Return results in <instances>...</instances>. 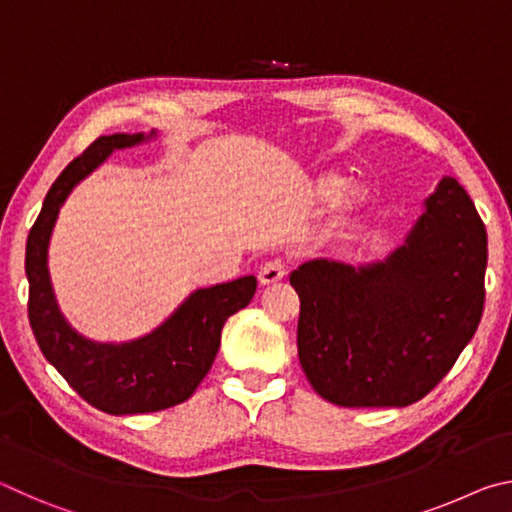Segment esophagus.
I'll return each instance as SVG.
<instances>
[{"instance_id":"34e87169","label":"esophagus","mask_w":512,"mask_h":512,"mask_svg":"<svg viewBox=\"0 0 512 512\" xmlns=\"http://www.w3.org/2000/svg\"><path fill=\"white\" fill-rule=\"evenodd\" d=\"M284 275H287V266H284L280 259H273V262H266L262 268H259V284L262 287H273V284L282 282Z\"/></svg>"}]
</instances>
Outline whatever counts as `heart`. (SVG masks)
<instances>
[{
    "label": "heart",
    "mask_w": 512,
    "mask_h": 512,
    "mask_svg": "<svg viewBox=\"0 0 512 512\" xmlns=\"http://www.w3.org/2000/svg\"><path fill=\"white\" fill-rule=\"evenodd\" d=\"M336 188V178L334 176H323L318 178L316 183V194L320 198L331 196L333 189ZM332 197V212H334V221L336 223H345L350 221L354 214H359L363 207H366L368 198H370V189L366 183L361 180H348L343 183Z\"/></svg>",
    "instance_id": "b5f03b06"
}]
</instances>
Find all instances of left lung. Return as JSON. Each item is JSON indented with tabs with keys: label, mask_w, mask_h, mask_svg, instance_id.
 <instances>
[{
	"label": "left lung",
	"mask_w": 512,
	"mask_h": 512,
	"mask_svg": "<svg viewBox=\"0 0 512 512\" xmlns=\"http://www.w3.org/2000/svg\"><path fill=\"white\" fill-rule=\"evenodd\" d=\"M485 266V225L454 178L440 180L402 246L379 262L300 264L289 280L309 384L339 406L422 400L479 327Z\"/></svg>",
	"instance_id": "obj_1"
}]
</instances>
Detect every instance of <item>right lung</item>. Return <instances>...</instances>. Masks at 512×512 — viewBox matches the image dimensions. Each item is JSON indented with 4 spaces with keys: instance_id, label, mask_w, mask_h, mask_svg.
<instances>
[{
    "instance_id": "add662e5",
    "label": "right lung",
    "mask_w": 512,
    "mask_h": 512,
    "mask_svg": "<svg viewBox=\"0 0 512 512\" xmlns=\"http://www.w3.org/2000/svg\"><path fill=\"white\" fill-rule=\"evenodd\" d=\"M151 140H158L155 128L149 135L94 140L51 185L27 239L29 323L40 350L85 402L110 415L153 413L189 400L212 368L225 320L244 309L257 289L255 275L196 289L164 323L133 341H92L69 325L49 275V241L60 207L112 153Z\"/></svg>"
}]
</instances>
